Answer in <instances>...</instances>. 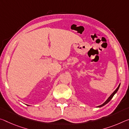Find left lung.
<instances>
[{"instance_id":"left-lung-1","label":"left lung","mask_w":129,"mask_h":129,"mask_svg":"<svg viewBox=\"0 0 129 129\" xmlns=\"http://www.w3.org/2000/svg\"><path fill=\"white\" fill-rule=\"evenodd\" d=\"M120 84H119V85H118V87H117V88H116V89H115V90L114 91V92H113V93H112L111 94V95L110 96H109V98H108V99H107V100H106V102H105V103H103V104H102V105H100V106H98V107H103V106H105V105H106V104H107V103H109V102H110V101H111V99H112V97H113V96H114V95H115V93H116V92H117V91H118V89H119V87H120Z\"/></svg>"}]
</instances>
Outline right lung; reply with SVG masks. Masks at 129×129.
<instances>
[{
  "label": "right lung",
  "mask_w": 129,
  "mask_h": 129,
  "mask_svg": "<svg viewBox=\"0 0 129 129\" xmlns=\"http://www.w3.org/2000/svg\"><path fill=\"white\" fill-rule=\"evenodd\" d=\"M27 106H28V105H27Z\"/></svg>",
  "instance_id": "obj_1"
}]
</instances>
